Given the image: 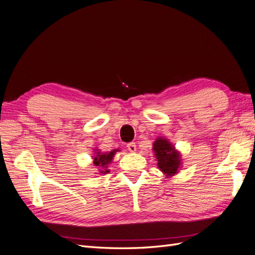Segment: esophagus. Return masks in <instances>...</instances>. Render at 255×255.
<instances>
[{
    "instance_id": "obj_1",
    "label": "esophagus",
    "mask_w": 255,
    "mask_h": 255,
    "mask_svg": "<svg viewBox=\"0 0 255 255\" xmlns=\"http://www.w3.org/2000/svg\"><path fill=\"white\" fill-rule=\"evenodd\" d=\"M127 146H128V150L129 152H135V151H136V143H135L134 141L128 143Z\"/></svg>"
}]
</instances>
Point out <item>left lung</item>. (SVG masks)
Masks as SVG:
<instances>
[{"mask_svg": "<svg viewBox=\"0 0 255 255\" xmlns=\"http://www.w3.org/2000/svg\"><path fill=\"white\" fill-rule=\"evenodd\" d=\"M153 150L155 152L157 166L161 171L167 175H173L180 167L181 159L179 153L174 151L173 145L166 138H157L153 144Z\"/></svg>", "mask_w": 255, "mask_h": 255, "instance_id": "1", "label": "left lung"}]
</instances>
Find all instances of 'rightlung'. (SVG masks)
Returning a JSON list of instances; mask_svg holds the SVG:
<instances>
[{"label":"right lung","mask_w":255,"mask_h":255,"mask_svg":"<svg viewBox=\"0 0 255 255\" xmlns=\"http://www.w3.org/2000/svg\"><path fill=\"white\" fill-rule=\"evenodd\" d=\"M116 151H117V150H114V151H111L110 153H104V154H101L100 152H97L96 153L97 155L95 156L94 164L96 166H100V168H106L107 164H110L111 161H112ZM104 170H105V169H104ZM101 172L102 173H106V172H109V170H105V171L101 170Z\"/></svg>","instance_id":"obj_1"}]
</instances>
